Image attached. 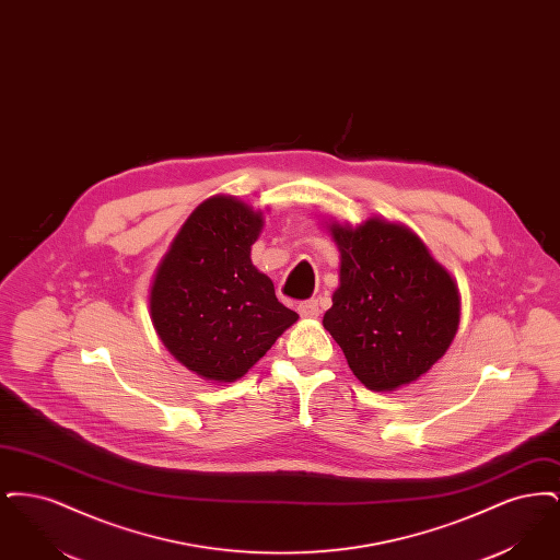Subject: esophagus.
Returning a JSON list of instances; mask_svg holds the SVG:
<instances>
[{"label": "esophagus", "instance_id": "obj_1", "mask_svg": "<svg viewBox=\"0 0 560 560\" xmlns=\"http://www.w3.org/2000/svg\"><path fill=\"white\" fill-rule=\"evenodd\" d=\"M298 313L302 319H317L319 317V300H304L298 304Z\"/></svg>", "mask_w": 560, "mask_h": 560}]
</instances>
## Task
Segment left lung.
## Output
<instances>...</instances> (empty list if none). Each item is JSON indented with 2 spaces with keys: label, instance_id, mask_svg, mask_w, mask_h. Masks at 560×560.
<instances>
[{
  "label": "left lung",
  "instance_id": "obj_1",
  "mask_svg": "<svg viewBox=\"0 0 560 560\" xmlns=\"http://www.w3.org/2000/svg\"><path fill=\"white\" fill-rule=\"evenodd\" d=\"M329 233L340 249V285L323 327L370 390L416 382L455 338L459 293L452 275L397 222H331Z\"/></svg>",
  "mask_w": 560,
  "mask_h": 560
}]
</instances>
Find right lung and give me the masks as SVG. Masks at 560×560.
<instances>
[{
  "mask_svg": "<svg viewBox=\"0 0 560 560\" xmlns=\"http://www.w3.org/2000/svg\"><path fill=\"white\" fill-rule=\"evenodd\" d=\"M262 212L231 195L206 199L163 256L151 288L161 342L190 372L235 382L298 320L252 265Z\"/></svg>",
  "mask_w": 560,
  "mask_h": 560,
  "instance_id": "obj_1",
  "label": "right lung"
}]
</instances>
